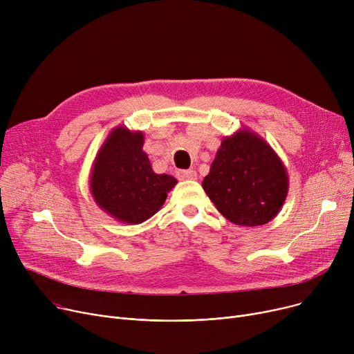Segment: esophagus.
Instances as JSON below:
<instances>
[{
  "label": "esophagus",
  "mask_w": 354,
  "mask_h": 354,
  "mask_svg": "<svg viewBox=\"0 0 354 354\" xmlns=\"http://www.w3.org/2000/svg\"><path fill=\"white\" fill-rule=\"evenodd\" d=\"M178 178L180 180H196L198 179V174L194 169H188V171H179L178 172Z\"/></svg>",
  "instance_id": "1"
}]
</instances>
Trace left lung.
Masks as SVG:
<instances>
[{"instance_id": "obj_1", "label": "left lung", "mask_w": 354, "mask_h": 354, "mask_svg": "<svg viewBox=\"0 0 354 354\" xmlns=\"http://www.w3.org/2000/svg\"><path fill=\"white\" fill-rule=\"evenodd\" d=\"M202 188L232 224L257 227L283 208L288 175L267 140L243 127L222 139Z\"/></svg>"}]
</instances>
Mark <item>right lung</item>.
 Returning a JSON list of instances; mask_svg holds the SVG:
<instances>
[{"label":"right lung","instance_id":"obj_1","mask_svg":"<svg viewBox=\"0 0 354 354\" xmlns=\"http://www.w3.org/2000/svg\"><path fill=\"white\" fill-rule=\"evenodd\" d=\"M140 130L115 127L95 158L88 188L96 205L122 224L138 225L153 216L178 180L155 174Z\"/></svg>","mask_w":354,"mask_h":354}]
</instances>
